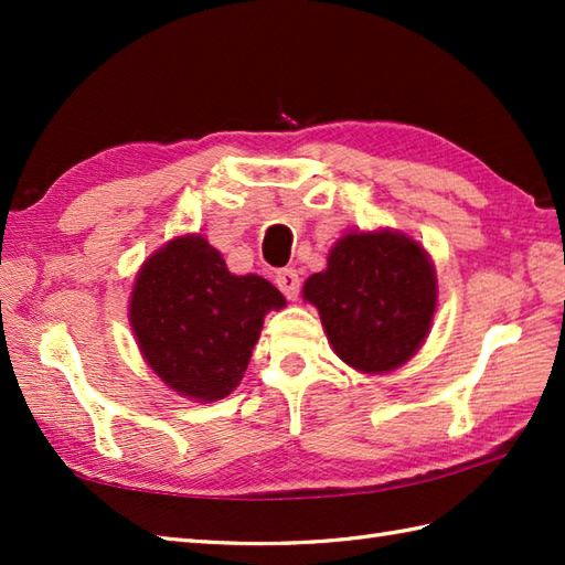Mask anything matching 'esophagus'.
I'll list each match as a JSON object with an SVG mask.
<instances>
[{
  "instance_id": "obj_1",
  "label": "esophagus",
  "mask_w": 565,
  "mask_h": 565,
  "mask_svg": "<svg viewBox=\"0 0 565 565\" xmlns=\"http://www.w3.org/2000/svg\"><path fill=\"white\" fill-rule=\"evenodd\" d=\"M274 281L281 289V294L289 298V301H296L298 291H301V279H298V271L296 269H291V267L279 269V271H276V276H274Z\"/></svg>"
}]
</instances>
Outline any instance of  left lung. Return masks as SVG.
Segmentation results:
<instances>
[{"label": "left lung", "instance_id": "8db88e82", "mask_svg": "<svg viewBox=\"0 0 565 565\" xmlns=\"http://www.w3.org/2000/svg\"><path fill=\"white\" fill-rule=\"evenodd\" d=\"M303 298L344 364L386 374L423 347L437 310V274L405 233H350L330 249L328 267L308 276Z\"/></svg>", "mask_w": 565, "mask_h": 565}]
</instances>
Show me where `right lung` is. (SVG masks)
Instances as JSON below:
<instances>
[{
    "label": "right lung",
    "mask_w": 565,
    "mask_h": 565,
    "mask_svg": "<svg viewBox=\"0 0 565 565\" xmlns=\"http://www.w3.org/2000/svg\"><path fill=\"white\" fill-rule=\"evenodd\" d=\"M286 298L257 274L227 271L201 235L174 237L142 264L130 294V328L164 386L213 403L243 381L264 316Z\"/></svg>",
    "instance_id": "obj_1"
}]
</instances>
